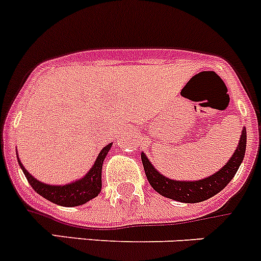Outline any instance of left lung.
<instances>
[{"label":"left lung","instance_id":"left-lung-1","mask_svg":"<svg viewBox=\"0 0 261 261\" xmlns=\"http://www.w3.org/2000/svg\"><path fill=\"white\" fill-rule=\"evenodd\" d=\"M245 151H246V128H244L242 130L240 143H238V147L236 148L234 153L222 169L205 179L195 180V182H187V180L180 182V180L169 179L160 174L151 165L145 153L141 155V159H142L146 177H147L151 187L156 192L168 198H172V200L179 201V202L195 203L215 196L232 180L241 163L244 160Z\"/></svg>","mask_w":261,"mask_h":261}]
</instances>
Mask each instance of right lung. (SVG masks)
I'll use <instances>...</instances> for the list:
<instances>
[{"mask_svg":"<svg viewBox=\"0 0 261 261\" xmlns=\"http://www.w3.org/2000/svg\"><path fill=\"white\" fill-rule=\"evenodd\" d=\"M110 147L111 143H109L101 150V152L97 156V160L95 161V165L92 166V169L87 173L86 177L65 186H49L39 182L27 172L19 158H17V161H19V165L23 169L24 175L28 179L29 185L38 195H41L42 197L51 201V202L56 203V205H60V206H79V205H83L87 201L98 196V193H100L101 186H102V183H101L102 163Z\"/></svg>","mask_w":261,"mask_h":261,"instance_id":"obj_1","label":"right lung"}]
</instances>
